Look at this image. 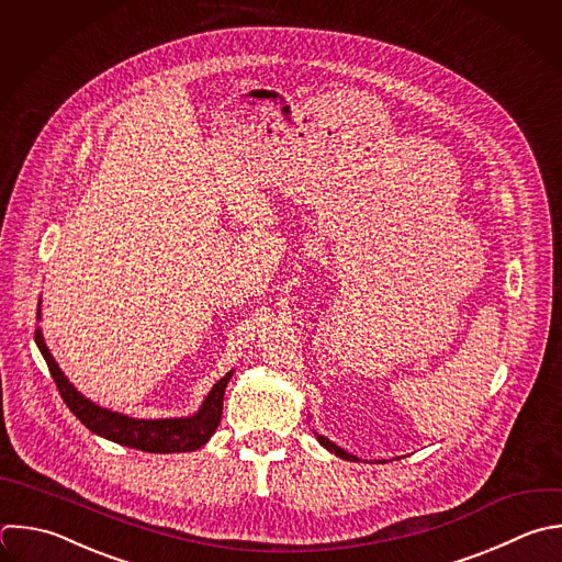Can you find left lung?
<instances>
[{
	"label": "left lung",
	"mask_w": 562,
	"mask_h": 562,
	"mask_svg": "<svg viewBox=\"0 0 562 562\" xmlns=\"http://www.w3.org/2000/svg\"><path fill=\"white\" fill-rule=\"evenodd\" d=\"M314 435H316V439H318V441H321L329 452H334V454H338V457H342V459H349V461H351V459H356V461H358V457H356V454H349L347 450H342L340 446H336V443H334V441H329L327 437H323V435H318V432H314Z\"/></svg>",
	"instance_id": "left-lung-1"
}]
</instances>
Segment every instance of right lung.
Listing matches in <instances>:
<instances>
[{
  "mask_svg": "<svg viewBox=\"0 0 562 562\" xmlns=\"http://www.w3.org/2000/svg\"><path fill=\"white\" fill-rule=\"evenodd\" d=\"M42 305V301H40ZM37 318H42V310H37ZM35 342L55 378V384L68 404V408L86 424L92 432L112 439L116 443L145 450V452H191L204 446L211 435L217 430L224 406V391L233 371H228L206 395L200 411L191 417H169V419H136L123 413H114L88 400L83 393L70 384L66 373L55 362L50 349L44 342V334L37 327Z\"/></svg>",
  "mask_w": 562,
  "mask_h": 562,
  "instance_id": "add662e5",
  "label": "right lung"
}]
</instances>
